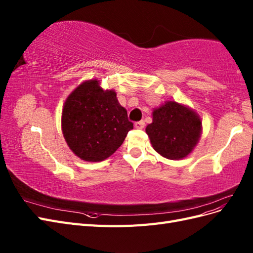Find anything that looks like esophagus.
<instances>
[{
	"instance_id": "1",
	"label": "esophagus",
	"mask_w": 253,
	"mask_h": 253,
	"mask_svg": "<svg viewBox=\"0 0 253 253\" xmlns=\"http://www.w3.org/2000/svg\"><path fill=\"white\" fill-rule=\"evenodd\" d=\"M134 126H135L136 128H143V127H144V121H143V120L137 121V122H135Z\"/></svg>"
}]
</instances>
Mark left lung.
<instances>
[{
	"label": "left lung",
	"mask_w": 253,
	"mask_h": 253,
	"mask_svg": "<svg viewBox=\"0 0 253 253\" xmlns=\"http://www.w3.org/2000/svg\"><path fill=\"white\" fill-rule=\"evenodd\" d=\"M145 132L160 155L179 160L187 157L200 140L202 119L187 105L167 101L153 111V121Z\"/></svg>",
	"instance_id": "1"
}]
</instances>
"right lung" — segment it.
<instances>
[{"label": "right lung", "instance_id": "obj_1", "mask_svg": "<svg viewBox=\"0 0 253 253\" xmlns=\"http://www.w3.org/2000/svg\"><path fill=\"white\" fill-rule=\"evenodd\" d=\"M61 126L75 155L91 163L114 154L133 128L116 91L104 90L96 79L84 81L66 98Z\"/></svg>", "mask_w": 253, "mask_h": 253}]
</instances>
